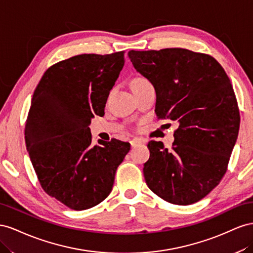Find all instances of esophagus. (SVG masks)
Returning a JSON list of instances; mask_svg holds the SVG:
<instances>
[{
	"instance_id": "obj_1",
	"label": "esophagus",
	"mask_w": 253,
	"mask_h": 253,
	"mask_svg": "<svg viewBox=\"0 0 253 253\" xmlns=\"http://www.w3.org/2000/svg\"><path fill=\"white\" fill-rule=\"evenodd\" d=\"M143 141H141V140H132V141H130V145H131V147H135L136 145H139V144H141Z\"/></svg>"
}]
</instances>
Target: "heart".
<instances>
[{"instance_id":"heart-1","label":"heart","mask_w":253,"mask_h":253,"mask_svg":"<svg viewBox=\"0 0 253 253\" xmlns=\"http://www.w3.org/2000/svg\"><path fill=\"white\" fill-rule=\"evenodd\" d=\"M146 83H148V81H147L146 78H144V77H136V78H134L133 81H132V86H134V85H140V84H146Z\"/></svg>"}]
</instances>
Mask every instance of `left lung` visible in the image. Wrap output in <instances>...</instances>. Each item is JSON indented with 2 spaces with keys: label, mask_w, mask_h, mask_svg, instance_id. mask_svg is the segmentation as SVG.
<instances>
[{
  "label": "left lung",
  "mask_w": 253,
  "mask_h": 253,
  "mask_svg": "<svg viewBox=\"0 0 253 253\" xmlns=\"http://www.w3.org/2000/svg\"><path fill=\"white\" fill-rule=\"evenodd\" d=\"M134 69L156 89L158 119L179 123L170 149L150 141L144 164L149 189L172 205L206 197L225 176L240 129V110L225 70L185 48L130 50Z\"/></svg>",
  "instance_id": "8db88e82"
}]
</instances>
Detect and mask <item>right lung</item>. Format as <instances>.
Returning a JSON list of instances; mask_svg holds the SVG:
<instances>
[{
	"label": "right lung",
	"instance_id": "obj_1",
	"mask_svg": "<svg viewBox=\"0 0 253 253\" xmlns=\"http://www.w3.org/2000/svg\"><path fill=\"white\" fill-rule=\"evenodd\" d=\"M124 50L82 54L49 67L36 88L25 143L44 192L72 210H86L111 193L130 144L112 139L91 145L89 125L102 117L124 67Z\"/></svg>",
	"mask_w": 253,
	"mask_h": 253
}]
</instances>
